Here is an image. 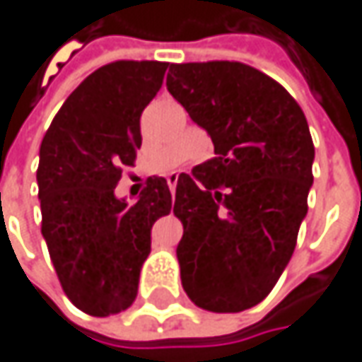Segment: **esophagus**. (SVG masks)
<instances>
[{
  "mask_svg": "<svg viewBox=\"0 0 362 362\" xmlns=\"http://www.w3.org/2000/svg\"><path fill=\"white\" fill-rule=\"evenodd\" d=\"M167 183H169V189L171 193H175V187H177V177L173 175V177H167Z\"/></svg>",
  "mask_w": 362,
  "mask_h": 362,
  "instance_id": "obj_1",
  "label": "esophagus"
}]
</instances>
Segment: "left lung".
<instances>
[{
	"mask_svg": "<svg viewBox=\"0 0 362 362\" xmlns=\"http://www.w3.org/2000/svg\"><path fill=\"white\" fill-rule=\"evenodd\" d=\"M167 89L216 154L177 181L183 289L202 310L243 312L271 293L296 250L314 183L308 119L283 85L236 61L171 64Z\"/></svg>",
	"mask_w": 362,
	"mask_h": 362,
	"instance_id": "obj_1",
	"label": "left lung"
}]
</instances>
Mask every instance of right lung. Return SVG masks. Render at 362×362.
<instances>
[{
    "instance_id": "right-lung-1",
    "label": "right lung",
    "mask_w": 362,
    "mask_h": 362,
    "mask_svg": "<svg viewBox=\"0 0 362 362\" xmlns=\"http://www.w3.org/2000/svg\"><path fill=\"white\" fill-rule=\"evenodd\" d=\"M167 66L160 61L100 66L66 98L40 144L42 236L66 298L89 316L132 305L153 224L171 211L163 177H148L134 206L114 195L122 171L134 167L140 116Z\"/></svg>"
}]
</instances>
